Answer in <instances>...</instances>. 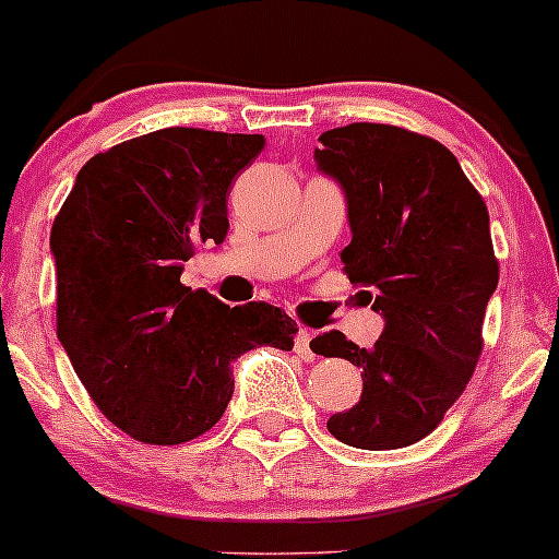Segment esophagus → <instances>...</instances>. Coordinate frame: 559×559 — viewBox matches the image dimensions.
Listing matches in <instances>:
<instances>
[{
	"instance_id": "obj_1",
	"label": "esophagus",
	"mask_w": 559,
	"mask_h": 559,
	"mask_svg": "<svg viewBox=\"0 0 559 559\" xmlns=\"http://www.w3.org/2000/svg\"><path fill=\"white\" fill-rule=\"evenodd\" d=\"M310 340H312V331L305 326L297 331V340H294V349H297V355H302L305 360H316V353L310 349Z\"/></svg>"
}]
</instances>
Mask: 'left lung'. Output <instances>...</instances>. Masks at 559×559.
<instances>
[{
    "label": "left lung",
    "mask_w": 559,
    "mask_h": 559,
    "mask_svg": "<svg viewBox=\"0 0 559 559\" xmlns=\"http://www.w3.org/2000/svg\"><path fill=\"white\" fill-rule=\"evenodd\" d=\"M318 140V169L347 199L345 273L384 318L369 349L342 331L310 342L364 377L360 401L326 427L355 449H406L443 421L483 353V318L499 284L486 201L456 156L425 134L358 121Z\"/></svg>",
    "instance_id": "left-lung-1"
}]
</instances>
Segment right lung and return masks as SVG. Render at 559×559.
Segmentation results:
<instances>
[{
	"mask_svg": "<svg viewBox=\"0 0 559 559\" xmlns=\"http://www.w3.org/2000/svg\"><path fill=\"white\" fill-rule=\"evenodd\" d=\"M262 148V134H140L92 156L55 217L58 340L95 406L140 443L204 435L228 408L238 355L294 347L281 308L180 284L195 251L225 241L228 190Z\"/></svg>",
	"mask_w": 559,
	"mask_h": 559,
	"instance_id": "add662e5",
	"label": "right lung"
}]
</instances>
